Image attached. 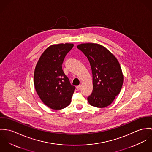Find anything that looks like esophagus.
<instances>
[{
  "label": "esophagus",
  "instance_id": "esophagus-1",
  "mask_svg": "<svg viewBox=\"0 0 152 152\" xmlns=\"http://www.w3.org/2000/svg\"><path fill=\"white\" fill-rule=\"evenodd\" d=\"M81 87H82V86H81V85H79V86H77L76 87V89H77V90H79L81 88Z\"/></svg>",
  "mask_w": 152,
  "mask_h": 152
}]
</instances>
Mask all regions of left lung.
I'll use <instances>...</instances> for the list:
<instances>
[{
	"instance_id": "obj_1",
	"label": "left lung",
	"mask_w": 152,
	"mask_h": 152,
	"mask_svg": "<svg viewBox=\"0 0 152 152\" xmlns=\"http://www.w3.org/2000/svg\"><path fill=\"white\" fill-rule=\"evenodd\" d=\"M87 58L93 76V91L87 97L92 106L110 105L121 90L124 77L117 58L105 47L93 43L77 46Z\"/></svg>"
}]
</instances>
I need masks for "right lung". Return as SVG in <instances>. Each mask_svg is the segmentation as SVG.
Here are the masks:
<instances>
[{
	"mask_svg": "<svg viewBox=\"0 0 152 152\" xmlns=\"http://www.w3.org/2000/svg\"><path fill=\"white\" fill-rule=\"evenodd\" d=\"M72 44L52 45L39 58L34 75L35 90L42 101L53 110L69 105L75 87L70 84L62 70V64Z\"/></svg>",
	"mask_w": 152,
	"mask_h": 152,
	"instance_id": "obj_1",
	"label": "right lung"
}]
</instances>
